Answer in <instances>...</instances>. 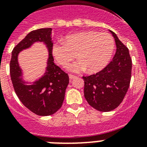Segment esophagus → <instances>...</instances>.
I'll use <instances>...</instances> for the list:
<instances>
[{"label":"esophagus","mask_w":147,"mask_h":147,"mask_svg":"<svg viewBox=\"0 0 147 147\" xmlns=\"http://www.w3.org/2000/svg\"><path fill=\"white\" fill-rule=\"evenodd\" d=\"M69 78H70V80H72V79H74V78H76V76H73V75H69Z\"/></svg>","instance_id":"obj_1"}]
</instances>
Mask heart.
<instances>
[{"label": "heart", "instance_id": "heart-1", "mask_svg": "<svg viewBox=\"0 0 147 147\" xmlns=\"http://www.w3.org/2000/svg\"><path fill=\"white\" fill-rule=\"evenodd\" d=\"M114 40L107 33L85 31L65 36L64 42H56L52 52L56 62L66 67L76 58L78 61L69 66V71L96 72L105 68L111 58Z\"/></svg>", "mask_w": 147, "mask_h": 147}]
</instances>
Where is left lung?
<instances>
[{
	"label": "left lung",
	"instance_id": "1",
	"mask_svg": "<svg viewBox=\"0 0 147 147\" xmlns=\"http://www.w3.org/2000/svg\"><path fill=\"white\" fill-rule=\"evenodd\" d=\"M110 32L117 47L113 60L101 71L82 77L85 99L94 109L103 112L115 109L123 101L130 86L132 70L129 49L113 31Z\"/></svg>",
	"mask_w": 147,
	"mask_h": 147
}]
</instances>
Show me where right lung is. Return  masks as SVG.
Listing matches in <instances>:
<instances>
[{"label": "right lung", "instance_id": "1", "mask_svg": "<svg viewBox=\"0 0 147 147\" xmlns=\"http://www.w3.org/2000/svg\"><path fill=\"white\" fill-rule=\"evenodd\" d=\"M51 33V28L31 31L13 48L10 62V78L17 97L26 108L40 116L52 115L61 108L69 83L68 74L53 62ZM36 42H44L49 51L47 70L45 76L32 85H26L21 77L18 55L20 51L29 48Z\"/></svg>", "mask_w": 147, "mask_h": 147}]
</instances>
